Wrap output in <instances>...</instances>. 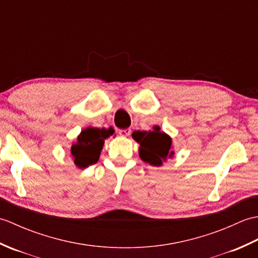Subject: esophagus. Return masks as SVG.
<instances>
[{"label":"esophagus","mask_w":258,"mask_h":258,"mask_svg":"<svg viewBox=\"0 0 258 258\" xmlns=\"http://www.w3.org/2000/svg\"><path fill=\"white\" fill-rule=\"evenodd\" d=\"M118 134L120 136H123V138H126V136H128L131 134V130L130 128H124V130H118Z\"/></svg>","instance_id":"esophagus-1"}]
</instances>
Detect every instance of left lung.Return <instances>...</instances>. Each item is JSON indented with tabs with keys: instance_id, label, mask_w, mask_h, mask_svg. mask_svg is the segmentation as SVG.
Instances as JSON below:
<instances>
[{
	"instance_id": "obj_1",
	"label": "left lung",
	"mask_w": 258,
	"mask_h": 258,
	"mask_svg": "<svg viewBox=\"0 0 258 258\" xmlns=\"http://www.w3.org/2000/svg\"><path fill=\"white\" fill-rule=\"evenodd\" d=\"M132 136L141 145L139 150L140 157L151 165L161 166L163 160H165L168 155L169 157L173 155V152L169 151L172 140L168 135L161 132L158 126H155L154 131L149 132L135 131Z\"/></svg>"
}]
</instances>
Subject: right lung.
<instances>
[{
    "instance_id": "right-lung-1",
    "label": "right lung",
    "mask_w": 258,
    "mask_h": 258,
    "mask_svg": "<svg viewBox=\"0 0 258 258\" xmlns=\"http://www.w3.org/2000/svg\"><path fill=\"white\" fill-rule=\"evenodd\" d=\"M113 133V128L89 127L82 131L78 142L71 146V155L73 156L76 165L80 168H85L95 164L100 158L104 140Z\"/></svg>"
}]
</instances>
